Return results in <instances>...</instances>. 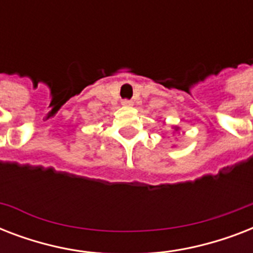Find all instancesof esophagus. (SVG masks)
<instances>
[{
    "mask_svg": "<svg viewBox=\"0 0 253 253\" xmlns=\"http://www.w3.org/2000/svg\"><path fill=\"white\" fill-rule=\"evenodd\" d=\"M132 101L131 99H123L122 101V105H125V106H132Z\"/></svg>",
    "mask_w": 253,
    "mask_h": 253,
    "instance_id": "obj_1",
    "label": "esophagus"
}]
</instances>
